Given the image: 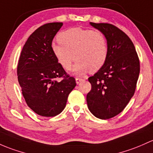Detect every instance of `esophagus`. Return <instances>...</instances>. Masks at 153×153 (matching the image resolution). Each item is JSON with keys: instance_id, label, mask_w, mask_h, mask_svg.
I'll list each match as a JSON object with an SVG mask.
<instances>
[{"instance_id": "obj_1", "label": "esophagus", "mask_w": 153, "mask_h": 153, "mask_svg": "<svg viewBox=\"0 0 153 153\" xmlns=\"http://www.w3.org/2000/svg\"><path fill=\"white\" fill-rule=\"evenodd\" d=\"M82 81H83V78H75V81H76L77 84H78V83H79L80 82H81Z\"/></svg>"}]
</instances>
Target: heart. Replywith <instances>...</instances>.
<instances>
[{
  "instance_id": "1",
  "label": "heart",
  "mask_w": 153,
  "mask_h": 153,
  "mask_svg": "<svg viewBox=\"0 0 153 153\" xmlns=\"http://www.w3.org/2000/svg\"><path fill=\"white\" fill-rule=\"evenodd\" d=\"M59 43L52 45V51L65 70L76 63L74 74L81 76L89 71L97 72L105 63L108 53V42L100 31L73 28L58 35Z\"/></svg>"
}]
</instances>
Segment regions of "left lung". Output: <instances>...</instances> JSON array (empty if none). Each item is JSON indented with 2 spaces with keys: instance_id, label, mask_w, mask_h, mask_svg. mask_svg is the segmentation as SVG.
Returning <instances> with one entry per match:
<instances>
[{
  "instance_id": "1",
  "label": "left lung",
  "mask_w": 153,
  "mask_h": 153,
  "mask_svg": "<svg viewBox=\"0 0 153 153\" xmlns=\"http://www.w3.org/2000/svg\"><path fill=\"white\" fill-rule=\"evenodd\" d=\"M90 25L105 35L108 53L105 64L89 81L88 108L97 118L108 120L122 112L133 96L140 72L134 45L123 30L108 23Z\"/></svg>"
}]
</instances>
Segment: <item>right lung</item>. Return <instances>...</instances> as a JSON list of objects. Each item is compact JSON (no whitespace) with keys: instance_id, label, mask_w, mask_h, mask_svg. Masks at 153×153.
I'll list each match as a JSON object with an SVG mask.
<instances>
[{"instance_id":"add662e5","label":"right lung","mask_w":153,"mask_h":153,"mask_svg":"<svg viewBox=\"0 0 153 153\" xmlns=\"http://www.w3.org/2000/svg\"><path fill=\"white\" fill-rule=\"evenodd\" d=\"M62 22L45 24L27 39L17 65V78L27 105L37 114L55 117L65 108L76 86L52 51V42ZM63 77L61 82L57 78Z\"/></svg>"}]
</instances>
